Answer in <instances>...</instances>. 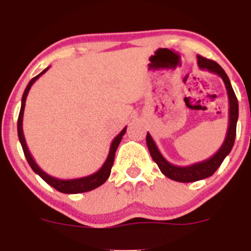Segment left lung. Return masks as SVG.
<instances>
[{
	"label": "left lung",
	"mask_w": 251,
	"mask_h": 251,
	"mask_svg": "<svg viewBox=\"0 0 251 251\" xmlns=\"http://www.w3.org/2000/svg\"><path fill=\"white\" fill-rule=\"evenodd\" d=\"M198 67L201 70H207L210 73L217 74L220 77L224 80L225 86H226L227 95H228V127H227L226 137H225L224 143L220 147L219 151L211 156V158L206 159V160L199 161V163L192 164V165L187 166H177L174 164L169 163L160 151L156 147L155 142H154L149 132H147V146H148L149 153H151L153 160L158 164L160 171L165 175L169 178L174 179L177 182H194L199 181V179H204L206 177H210L211 175L215 174V171L220 168L222 161L225 160L227 155L231 153L232 147L234 144L235 140V131H237V121H238V100L235 97V93L232 88L231 81L228 76L225 73V70L217 64L214 60L206 59V58L198 55Z\"/></svg>",
	"instance_id": "left-lung-1"
}]
</instances>
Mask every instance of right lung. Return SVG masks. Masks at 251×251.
Here are the masks:
<instances>
[{
	"label": "right lung",
	"mask_w": 251,
	"mask_h": 251,
	"mask_svg": "<svg viewBox=\"0 0 251 251\" xmlns=\"http://www.w3.org/2000/svg\"><path fill=\"white\" fill-rule=\"evenodd\" d=\"M50 69V67L46 68L44 72L40 73L37 76H35L34 78L30 80V82L27 83L26 88H25L24 93H23L22 97V107H20V113H19V118H18V137H19L20 144L23 147V151H24L25 158H26L27 163L29 165L31 166V169L34 170L35 174L39 175L42 179H44L46 183L52 186L53 188H55L57 191L62 192V193H67V194H76V193H83V192H88L92 191V189L97 188V187L102 186L105 181L108 179V177L110 176V171H111V166L114 164V158H115V151L118 149L119 144H120L121 138L123 136L125 135L126 132V127H124V130L114 138L113 142L110 144V149H109V154H108L107 159H105L104 164H103L102 168L100 169L98 171H96L95 174L88 175V176L85 177H78V178H72V179H60L57 178V177H53L50 175H48L47 173H45L36 163H35L34 158L30 154L29 148L26 146V142H25V137L24 133H23V116H24V108H25V102H26V97L27 93H29L30 88H31L32 83L37 80L42 74L47 72Z\"/></svg>",
	"instance_id": "right-lung-1"
}]
</instances>
